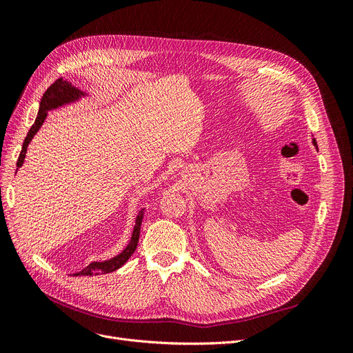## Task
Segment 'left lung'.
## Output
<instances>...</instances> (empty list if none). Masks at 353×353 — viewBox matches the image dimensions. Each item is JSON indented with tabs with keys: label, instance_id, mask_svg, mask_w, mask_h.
<instances>
[{
	"label": "left lung",
	"instance_id": "1",
	"mask_svg": "<svg viewBox=\"0 0 353 353\" xmlns=\"http://www.w3.org/2000/svg\"><path fill=\"white\" fill-rule=\"evenodd\" d=\"M312 143H314V145H316V141H315V138L312 140Z\"/></svg>",
	"mask_w": 353,
	"mask_h": 353
}]
</instances>
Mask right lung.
Returning <instances> with one entry per match:
<instances>
[{"instance_id": "obj_1", "label": "right lung", "mask_w": 353, "mask_h": 353, "mask_svg": "<svg viewBox=\"0 0 353 353\" xmlns=\"http://www.w3.org/2000/svg\"><path fill=\"white\" fill-rule=\"evenodd\" d=\"M83 95H87L85 92L79 91L78 88L72 87V83L68 82L66 79L59 78L54 83L50 85V88L44 92L39 103V110H38V116L35 119V123L30 126V130L25 138L23 145H22V152L19 154L17 159V168H20L25 162V156H26V150L28 145L32 141V138L39 131L41 125L44 123L46 117L48 114V110H54L60 105H65L73 101H78ZM143 216H144V209H141L138 212L137 219H135V225H134V231H132V237L128 243L126 248L119 253L116 254L114 258L104 261V262H92L90 263L87 268H83L81 272L73 274V275H97V274H108L112 271L119 270L122 265L126 263V261L131 258V254L135 252L137 244H138V239H140V230H141V222H143Z\"/></svg>"}]
</instances>
